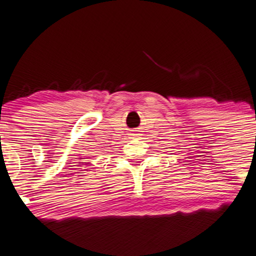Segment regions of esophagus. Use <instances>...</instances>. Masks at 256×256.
Here are the masks:
<instances>
[{"label": "esophagus", "instance_id": "34e87169", "mask_svg": "<svg viewBox=\"0 0 256 256\" xmlns=\"http://www.w3.org/2000/svg\"><path fill=\"white\" fill-rule=\"evenodd\" d=\"M138 136V134H133V136Z\"/></svg>", "mask_w": 256, "mask_h": 256}]
</instances>
